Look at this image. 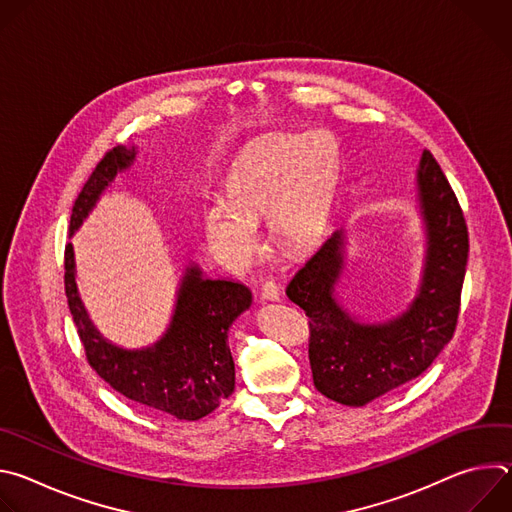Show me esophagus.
Wrapping results in <instances>:
<instances>
[{"mask_svg":"<svg viewBox=\"0 0 512 512\" xmlns=\"http://www.w3.org/2000/svg\"><path fill=\"white\" fill-rule=\"evenodd\" d=\"M261 298L267 302H277L279 300V285L273 279H267L261 285Z\"/></svg>","mask_w":512,"mask_h":512,"instance_id":"obj_1","label":"esophagus"}]
</instances>
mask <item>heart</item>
<instances>
[{
    "instance_id": "heart-1",
    "label": "heart",
    "mask_w": 512,
    "mask_h": 512,
    "mask_svg": "<svg viewBox=\"0 0 512 512\" xmlns=\"http://www.w3.org/2000/svg\"><path fill=\"white\" fill-rule=\"evenodd\" d=\"M338 150L332 135L275 133L245 150L233 164L225 194L202 208V231L214 255L231 267L247 265L257 249L255 223L283 253L310 249L324 233Z\"/></svg>"
}]
</instances>
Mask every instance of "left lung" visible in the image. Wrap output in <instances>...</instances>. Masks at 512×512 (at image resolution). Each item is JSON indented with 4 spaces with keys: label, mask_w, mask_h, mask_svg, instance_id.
<instances>
[{
    "label": "left lung",
    "mask_w": 512,
    "mask_h": 512,
    "mask_svg": "<svg viewBox=\"0 0 512 512\" xmlns=\"http://www.w3.org/2000/svg\"><path fill=\"white\" fill-rule=\"evenodd\" d=\"M419 204L427 255L411 308L385 324L354 322L334 300L342 269V231L291 277L285 294L310 318V367L328 399L360 407L419 377L452 340L468 263V227L440 164L423 152Z\"/></svg>",
    "instance_id": "obj_1"
}]
</instances>
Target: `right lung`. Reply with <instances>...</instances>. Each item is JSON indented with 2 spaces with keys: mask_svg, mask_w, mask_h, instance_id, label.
<instances>
[{
  "mask_svg": "<svg viewBox=\"0 0 512 512\" xmlns=\"http://www.w3.org/2000/svg\"><path fill=\"white\" fill-rule=\"evenodd\" d=\"M133 158L135 148H113L101 158L72 204L70 235L81 227L117 172L129 168ZM64 294L87 362L125 399L176 419L196 421L235 391V362L227 332L235 318L251 306V291L243 283L204 279L198 267H188L168 332L152 348L143 350L117 348L95 330L77 294L70 243L64 249Z\"/></svg>",
  "mask_w": 512,
  "mask_h": 512,
  "instance_id": "1",
  "label": "right lung"
}]
</instances>
